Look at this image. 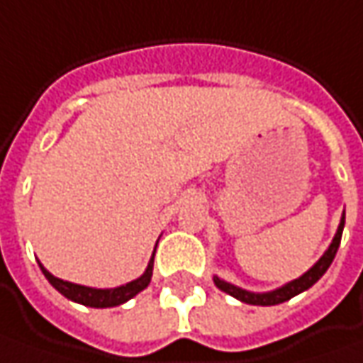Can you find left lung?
I'll list each match as a JSON object with an SVG mask.
<instances>
[{"label":"left lung","instance_id":"obj_1","mask_svg":"<svg viewBox=\"0 0 363 363\" xmlns=\"http://www.w3.org/2000/svg\"><path fill=\"white\" fill-rule=\"evenodd\" d=\"M344 225H345V211L342 213V219H340V225H337V231H335V235H333L330 247H328V249H325V253L315 261V265H313L311 269H307L301 277H297V279H294V281L285 283V285L277 287V289H273V291H263V294L247 291V289H243V287H237V285H233V283L220 279L219 275H215V277H213V281H215V285L219 287L220 291H225V294H229L231 297L239 299V301H243V303H249V306H279V303H283V301H289L291 297L303 294V291H307L313 283H318L319 279L323 277V273L330 269L331 261H333V257H335L337 249H340V241H342Z\"/></svg>","mask_w":363,"mask_h":363}]
</instances>
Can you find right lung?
Wrapping results in <instances>:
<instances>
[{
	"label": "right lung",
	"instance_id": "obj_1",
	"mask_svg": "<svg viewBox=\"0 0 363 363\" xmlns=\"http://www.w3.org/2000/svg\"><path fill=\"white\" fill-rule=\"evenodd\" d=\"M152 267H155V253L148 261V267L144 271L143 275L138 279H134L130 283H124V285H118V287H110V289H96V287H88V285H78V283L64 281L60 277H54L48 269L40 263V269L45 275V279L52 283V287H56L60 294L64 297H68L69 301H76V303H82V306L88 307H116L126 303L128 299H132L134 295H138L143 289L148 287L150 283V277H152Z\"/></svg>",
	"mask_w": 363,
	"mask_h": 363
}]
</instances>
